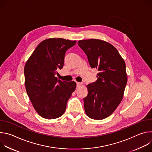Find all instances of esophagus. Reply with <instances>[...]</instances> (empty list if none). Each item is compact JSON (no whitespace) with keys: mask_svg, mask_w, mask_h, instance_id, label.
<instances>
[{"mask_svg":"<svg viewBox=\"0 0 152 152\" xmlns=\"http://www.w3.org/2000/svg\"><path fill=\"white\" fill-rule=\"evenodd\" d=\"M76 83H77V87H79V86H80L82 85V83H81V82H77Z\"/></svg>","mask_w":152,"mask_h":152,"instance_id":"34e87169","label":"esophagus"}]
</instances>
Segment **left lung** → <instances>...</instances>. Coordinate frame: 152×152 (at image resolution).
<instances>
[{
    "instance_id": "1",
    "label": "left lung",
    "mask_w": 152,
    "mask_h": 152,
    "mask_svg": "<svg viewBox=\"0 0 152 152\" xmlns=\"http://www.w3.org/2000/svg\"><path fill=\"white\" fill-rule=\"evenodd\" d=\"M79 46L87 56L92 69H97V80L88 84V95L83 99L86 114L94 120L111 115L121 102L127 76L126 64L117 49L98 39L79 40Z\"/></svg>"
}]
</instances>
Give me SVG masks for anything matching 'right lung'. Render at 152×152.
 <instances>
[{
	"mask_svg": "<svg viewBox=\"0 0 152 152\" xmlns=\"http://www.w3.org/2000/svg\"><path fill=\"white\" fill-rule=\"evenodd\" d=\"M76 42L61 38L43 40L25 64L26 90L35 110L42 118L50 120L62 115L76 89L75 82L55 77L57 70L63 67L66 51Z\"/></svg>",
	"mask_w": 152,
	"mask_h": 152,
	"instance_id": "add662e5",
	"label": "right lung"
}]
</instances>
